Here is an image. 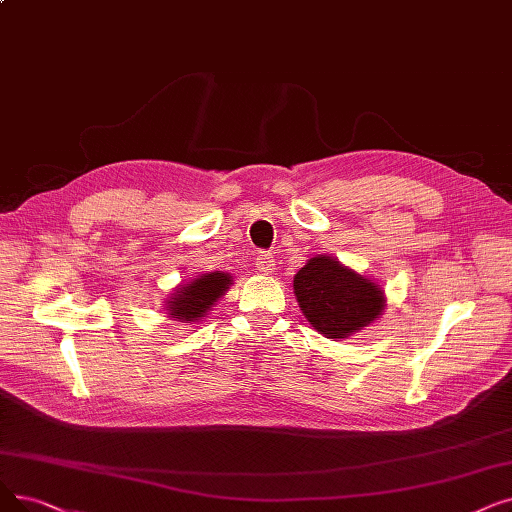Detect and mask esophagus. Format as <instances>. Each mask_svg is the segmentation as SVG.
Returning <instances> with one entry per match:
<instances>
[{
  "instance_id": "34e87169",
  "label": "esophagus",
  "mask_w": 512,
  "mask_h": 512,
  "mask_svg": "<svg viewBox=\"0 0 512 512\" xmlns=\"http://www.w3.org/2000/svg\"><path fill=\"white\" fill-rule=\"evenodd\" d=\"M255 268L261 274H272L276 270V259L270 253H259L255 259Z\"/></svg>"
}]
</instances>
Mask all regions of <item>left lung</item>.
<instances>
[{
	"mask_svg": "<svg viewBox=\"0 0 512 512\" xmlns=\"http://www.w3.org/2000/svg\"><path fill=\"white\" fill-rule=\"evenodd\" d=\"M307 322L326 339H345L383 316L379 284L328 255L311 257L293 280Z\"/></svg>",
	"mask_w": 512,
	"mask_h": 512,
	"instance_id": "8db88e82",
	"label": "left lung"
}]
</instances>
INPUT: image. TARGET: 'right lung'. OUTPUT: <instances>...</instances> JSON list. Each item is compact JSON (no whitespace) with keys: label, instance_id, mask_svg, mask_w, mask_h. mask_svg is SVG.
Wrapping results in <instances>:
<instances>
[{"label":"right lung","instance_id":"add662e5","mask_svg":"<svg viewBox=\"0 0 512 512\" xmlns=\"http://www.w3.org/2000/svg\"><path fill=\"white\" fill-rule=\"evenodd\" d=\"M230 284L232 276L224 272H209L182 284L167 301L169 318H175L177 322H196L205 318L221 295H226Z\"/></svg>","mask_w":512,"mask_h":512}]
</instances>
